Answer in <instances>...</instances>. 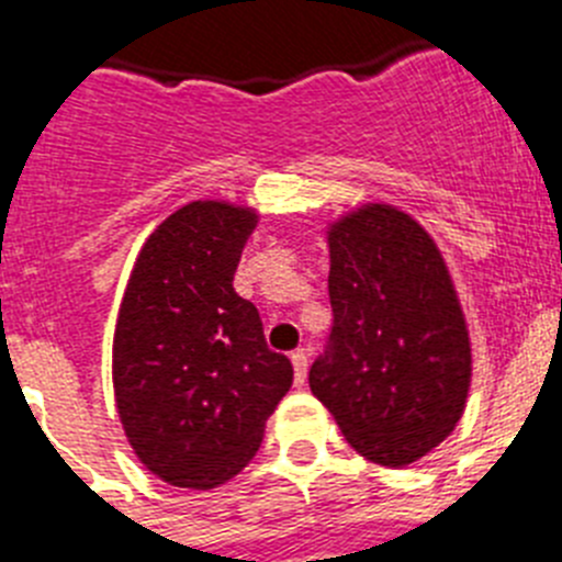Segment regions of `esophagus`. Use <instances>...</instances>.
Wrapping results in <instances>:
<instances>
[{
    "instance_id": "34e87169",
    "label": "esophagus",
    "mask_w": 562,
    "mask_h": 562,
    "mask_svg": "<svg viewBox=\"0 0 562 562\" xmlns=\"http://www.w3.org/2000/svg\"><path fill=\"white\" fill-rule=\"evenodd\" d=\"M292 369H295V382L297 385H304V380H306V369H310V355H306L304 349H297V351H292Z\"/></svg>"
}]
</instances>
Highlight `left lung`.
<instances>
[{"mask_svg":"<svg viewBox=\"0 0 562 562\" xmlns=\"http://www.w3.org/2000/svg\"><path fill=\"white\" fill-rule=\"evenodd\" d=\"M331 349L310 389L360 456L408 467L453 434L473 346L450 267L425 227L389 202L326 222Z\"/></svg>","mask_w":562,"mask_h":562,"instance_id":"1","label":"left lung"}]
</instances>
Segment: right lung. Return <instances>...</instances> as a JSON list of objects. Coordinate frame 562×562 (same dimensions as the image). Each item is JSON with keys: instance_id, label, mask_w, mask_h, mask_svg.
Here are the masks:
<instances>
[{"instance_id": "right-lung-1", "label": "right lung", "mask_w": 562, "mask_h": 562, "mask_svg": "<svg viewBox=\"0 0 562 562\" xmlns=\"http://www.w3.org/2000/svg\"><path fill=\"white\" fill-rule=\"evenodd\" d=\"M261 213L193 200L134 258L112 340V385L134 456L166 484L213 490L250 464L292 385L233 272Z\"/></svg>"}]
</instances>
